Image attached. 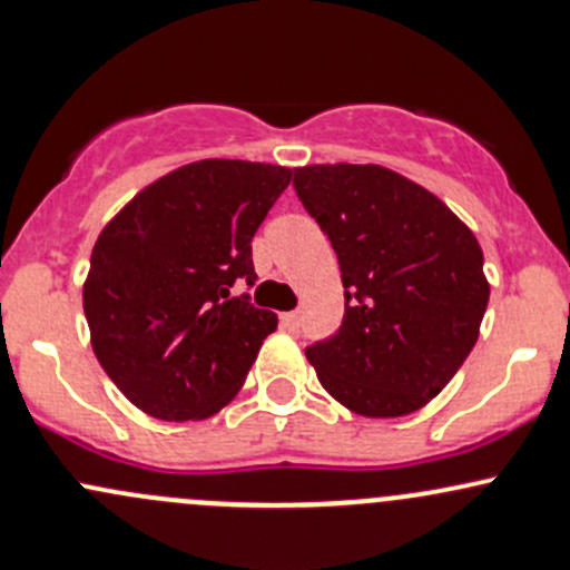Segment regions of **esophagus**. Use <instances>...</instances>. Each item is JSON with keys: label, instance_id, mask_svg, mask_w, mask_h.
Masks as SVG:
<instances>
[{"label": "esophagus", "instance_id": "34e87169", "mask_svg": "<svg viewBox=\"0 0 570 570\" xmlns=\"http://www.w3.org/2000/svg\"><path fill=\"white\" fill-rule=\"evenodd\" d=\"M298 323H302V312H285L283 315V326L287 332H296Z\"/></svg>", "mask_w": 570, "mask_h": 570}]
</instances>
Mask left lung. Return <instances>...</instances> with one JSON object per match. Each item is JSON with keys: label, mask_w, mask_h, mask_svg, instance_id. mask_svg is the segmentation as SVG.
<instances>
[{"label": "left lung", "mask_w": 570, "mask_h": 570, "mask_svg": "<svg viewBox=\"0 0 570 570\" xmlns=\"http://www.w3.org/2000/svg\"><path fill=\"white\" fill-rule=\"evenodd\" d=\"M340 261L345 317L307 347L323 389L366 419L415 413L473 351L489 302L473 230L438 195L383 165L293 170Z\"/></svg>", "instance_id": "left-lung-1"}]
</instances>
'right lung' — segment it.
Segmentation results:
<instances>
[{
    "instance_id": "obj_1",
    "label": "right lung",
    "mask_w": 570,
    "mask_h": 570,
    "mask_svg": "<svg viewBox=\"0 0 570 570\" xmlns=\"http://www.w3.org/2000/svg\"><path fill=\"white\" fill-rule=\"evenodd\" d=\"M291 168L198 160L144 187L97 236L83 312L116 389L160 421H204L244 385L272 309L234 296L255 285L253 236Z\"/></svg>"
}]
</instances>
